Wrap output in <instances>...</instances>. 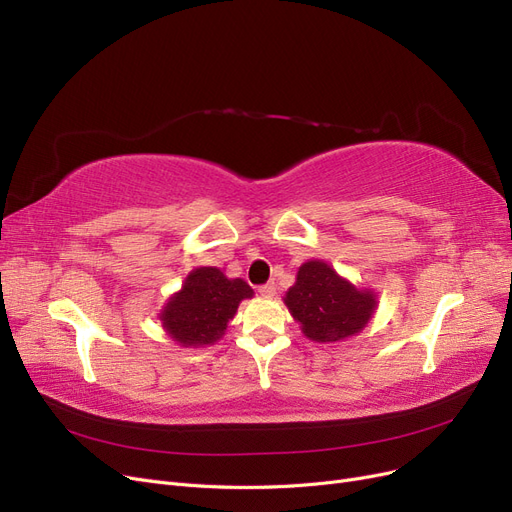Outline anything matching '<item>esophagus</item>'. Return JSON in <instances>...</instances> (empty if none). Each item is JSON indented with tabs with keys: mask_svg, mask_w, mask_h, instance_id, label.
<instances>
[{
	"mask_svg": "<svg viewBox=\"0 0 512 512\" xmlns=\"http://www.w3.org/2000/svg\"><path fill=\"white\" fill-rule=\"evenodd\" d=\"M257 293H259L261 297H272V295L276 293V287H274V282H266V285H261V287H257Z\"/></svg>",
	"mask_w": 512,
	"mask_h": 512,
	"instance_id": "esophagus-1",
	"label": "esophagus"
}]
</instances>
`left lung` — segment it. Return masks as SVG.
<instances>
[{
	"instance_id": "left-lung-1",
	"label": "left lung",
	"mask_w": 512,
	"mask_h": 512,
	"mask_svg": "<svg viewBox=\"0 0 512 512\" xmlns=\"http://www.w3.org/2000/svg\"><path fill=\"white\" fill-rule=\"evenodd\" d=\"M285 304L312 342L329 344L361 333L377 308L371 289H356L329 263L312 259L297 272Z\"/></svg>"
}]
</instances>
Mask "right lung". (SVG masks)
<instances>
[{
	"label": "right lung",
	"mask_w": 512,
	"mask_h": 512,
	"mask_svg": "<svg viewBox=\"0 0 512 512\" xmlns=\"http://www.w3.org/2000/svg\"><path fill=\"white\" fill-rule=\"evenodd\" d=\"M249 297L253 289L242 278H227L219 268H196L158 318L179 346H211L225 333L240 301Z\"/></svg>",
	"instance_id": "1"
}]
</instances>
